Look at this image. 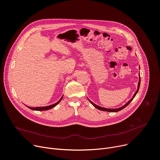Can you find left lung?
Here are the masks:
<instances>
[{
	"label": "left lung",
	"mask_w": 160,
	"mask_h": 160,
	"mask_svg": "<svg viewBox=\"0 0 160 160\" xmlns=\"http://www.w3.org/2000/svg\"><path fill=\"white\" fill-rule=\"evenodd\" d=\"M139 83H138V89H137V90H136V92H135V94H133V97L132 98V99H130V100H129L125 105H123V106H122V107H120V108H117V109H109V108H103V107H101V106H98V105H96V104H94V102H92V101H90L88 99V100L90 101V102L96 108H97V109H99V110H101V111H108V112H117V111H120V110H122V109H123V108H125L126 106H127L129 104H130V102L133 99V98H135V96H136V94H137V93L138 92V91H139V87H140V84H141V77H140V74H139Z\"/></svg>",
	"instance_id": "left-lung-1"
}]
</instances>
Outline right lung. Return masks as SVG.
I'll return each instance as SVG.
<instances>
[{"mask_svg":"<svg viewBox=\"0 0 160 160\" xmlns=\"http://www.w3.org/2000/svg\"><path fill=\"white\" fill-rule=\"evenodd\" d=\"M63 98V96L61 97V98L55 104H52V105H50V106H43V107H35V108H33V107H29V106H27L28 108L32 109V110H35V111H46V110H49V109H52V108L55 107L57 104H58L60 101L62 100Z\"/></svg>","mask_w":160,"mask_h":160,"instance_id":"1","label":"right lung"}]
</instances>
